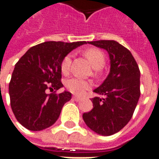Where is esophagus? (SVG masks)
Returning <instances> with one entry per match:
<instances>
[{
    "instance_id": "esophagus-1",
    "label": "esophagus",
    "mask_w": 159,
    "mask_h": 159,
    "mask_svg": "<svg viewBox=\"0 0 159 159\" xmlns=\"http://www.w3.org/2000/svg\"><path fill=\"white\" fill-rule=\"evenodd\" d=\"M72 99L75 100V101H79V100H81V98H80V97H77V96H73Z\"/></svg>"
}]
</instances>
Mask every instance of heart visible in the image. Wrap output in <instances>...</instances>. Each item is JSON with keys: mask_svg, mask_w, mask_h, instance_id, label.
<instances>
[{"mask_svg": "<svg viewBox=\"0 0 159 159\" xmlns=\"http://www.w3.org/2000/svg\"><path fill=\"white\" fill-rule=\"evenodd\" d=\"M84 54L87 59L89 60L93 69L101 70L106 64V57L103 52L97 48H89L85 51ZM71 62V55L68 54L63 59L61 62V71L64 74H67L70 70V66ZM91 86V83L85 80L71 77L66 82V87L67 89L72 93L81 95Z\"/></svg>", "mask_w": 159, "mask_h": 159, "instance_id": "obj_1", "label": "heart"}]
</instances>
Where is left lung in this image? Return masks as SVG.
<instances>
[{"instance_id": "left-lung-1", "label": "left lung", "mask_w": 159, "mask_h": 159, "mask_svg": "<svg viewBox=\"0 0 159 159\" xmlns=\"http://www.w3.org/2000/svg\"><path fill=\"white\" fill-rule=\"evenodd\" d=\"M88 43L108 52L111 67L102 84L93 90L103 98H93V109L83 113V118L93 132L109 136L122 129L133 116L140 95V70L129 50L116 41Z\"/></svg>"}]
</instances>
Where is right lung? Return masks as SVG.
I'll list each match as a JSON object with an SVG mask.
<instances>
[{"instance_id":"obj_1","label":"right lung","mask_w":159,"mask_h":159,"mask_svg":"<svg viewBox=\"0 0 159 159\" xmlns=\"http://www.w3.org/2000/svg\"><path fill=\"white\" fill-rule=\"evenodd\" d=\"M86 42H45L30 48L15 65L9 83L11 107L19 123L31 131L52 126L64 105L71 99L62 88L61 62L73 49Z\"/></svg>"}]
</instances>
